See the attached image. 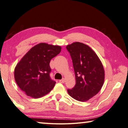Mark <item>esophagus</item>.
I'll list each match as a JSON object with an SVG mask.
<instances>
[{
  "label": "esophagus",
  "mask_w": 128,
  "mask_h": 128,
  "mask_svg": "<svg viewBox=\"0 0 128 128\" xmlns=\"http://www.w3.org/2000/svg\"><path fill=\"white\" fill-rule=\"evenodd\" d=\"M64 82H65V79L64 78H63V79L60 80V83H64Z\"/></svg>",
  "instance_id": "obj_1"
}]
</instances>
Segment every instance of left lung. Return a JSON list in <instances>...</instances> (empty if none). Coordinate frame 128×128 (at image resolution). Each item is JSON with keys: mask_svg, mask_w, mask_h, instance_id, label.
Listing matches in <instances>:
<instances>
[{"mask_svg": "<svg viewBox=\"0 0 128 128\" xmlns=\"http://www.w3.org/2000/svg\"><path fill=\"white\" fill-rule=\"evenodd\" d=\"M72 59L76 84L68 89L69 95L85 102L96 96L102 87L105 71L97 55L88 45L76 42L66 46Z\"/></svg>", "mask_w": 128, "mask_h": 128, "instance_id": "left-lung-1", "label": "left lung"}]
</instances>
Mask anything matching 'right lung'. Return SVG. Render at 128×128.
Here are the masks:
<instances>
[{"label": "right lung", "mask_w": 128, "mask_h": 128, "mask_svg": "<svg viewBox=\"0 0 128 128\" xmlns=\"http://www.w3.org/2000/svg\"><path fill=\"white\" fill-rule=\"evenodd\" d=\"M60 51V46L40 43L18 63L14 70L15 80L27 96L40 98L53 89L56 82L50 77V62Z\"/></svg>", "instance_id": "obj_1"}]
</instances>
